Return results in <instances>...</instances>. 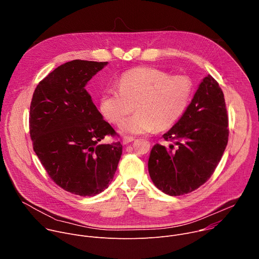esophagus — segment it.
<instances>
[{"mask_svg":"<svg viewBox=\"0 0 259 259\" xmlns=\"http://www.w3.org/2000/svg\"><path fill=\"white\" fill-rule=\"evenodd\" d=\"M133 140H134V138L131 137V136H124L123 137V143L124 144H128L129 142H132Z\"/></svg>","mask_w":259,"mask_h":259,"instance_id":"34e87169","label":"esophagus"}]
</instances>
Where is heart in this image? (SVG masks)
I'll return each mask as SVG.
<instances>
[{"label":"heart","instance_id":"obj_1","mask_svg":"<svg viewBox=\"0 0 259 259\" xmlns=\"http://www.w3.org/2000/svg\"><path fill=\"white\" fill-rule=\"evenodd\" d=\"M192 81L170 76L155 67H137L121 77L119 89H105L99 109L110 123L119 125L134 109L138 112L124 121L122 132L143 134L174 125L186 112L192 96Z\"/></svg>","mask_w":259,"mask_h":259}]
</instances>
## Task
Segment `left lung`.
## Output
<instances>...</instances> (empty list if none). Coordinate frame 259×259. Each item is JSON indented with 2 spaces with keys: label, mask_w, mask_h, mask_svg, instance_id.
I'll return each instance as SVG.
<instances>
[{
  "label": "left lung",
  "mask_w": 259,
  "mask_h": 259,
  "mask_svg": "<svg viewBox=\"0 0 259 259\" xmlns=\"http://www.w3.org/2000/svg\"><path fill=\"white\" fill-rule=\"evenodd\" d=\"M225 95L208 75L178 122L163 135L174 141L166 147L155 144L149 172L155 186L169 196L189 194L213 174L229 140Z\"/></svg>",
  "instance_id": "obj_1"
}]
</instances>
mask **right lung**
<instances>
[{
  "instance_id": "right-lung-1",
  "label": "right lung",
  "mask_w": 259,
  "mask_h": 259,
  "mask_svg": "<svg viewBox=\"0 0 259 259\" xmlns=\"http://www.w3.org/2000/svg\"><path fill=\"white\" fill-rule=\"evenodd\" d=\"M107 62L71 60L36 86L29 108V134L35 155L51 179L71 194L90 197L114 179L123 146L103 143L116 136L85 89Z\"/></svg>"
}]
</instances>
